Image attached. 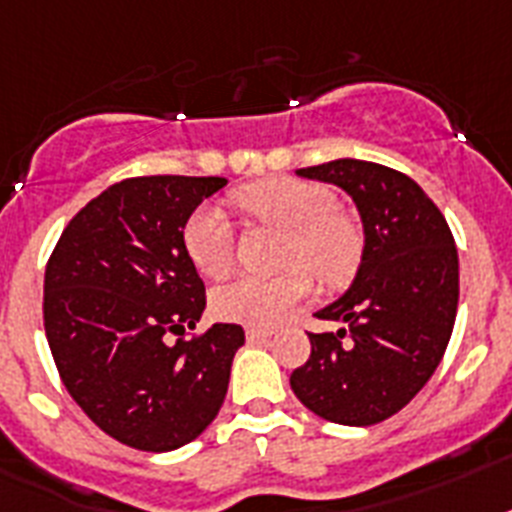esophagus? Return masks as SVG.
<instances>
[{
    "label": "esophagus",
    "instance_id": "34e87169",
    "mask_svg": "<svg viewBox=\"0 0 512 512\" xmlns=\"http://www.w3.org/2000/svg\"><path fill=\"white\" fill-rule=\"evenodd\" d=\"M270 339V331L265 328H247V342L249 344H263Z\"/></svg>",
    "mask_w": 512,
    "mask_h": 512
}]
</instances>
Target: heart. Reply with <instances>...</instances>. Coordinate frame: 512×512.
Returning <instances> with one entry per match:
<instances>
[{"label":"heart","mask_w":512,"mask_h":512,"mask_svg":"<svg viewBox=\"0 0 512 512\" xmlns=\"http://www.w3.org/2000/svg\"><path fill=\"white\" fill-rule=\"evenodd\" d=\"M239 210L265 226L286 231L281 260L289 268L270 278L242 276L218 286L210 297L215 318L244 326H276L310 294L315 278L344 284L363 257V234L355 220L336 210L334 194L321 184L268 178L234 194ZM184 252L205 278L226 276L234 263V231L220 210L202 207L186 220Z\"/></svg>","instance_id":"b5f03b06"}]
</instances>
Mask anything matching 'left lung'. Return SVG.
Instances as JSON below:
<instances>
[{"mask_svg": "<svg viewBox=\"0 0 512 512\" xmlns=\"http://www.w3.org/2000/svg\"><path fill=\"white\" fill-rule=\"evenodd\" d=\"M297 176L347 191L365 244L350 289L315 313L342 328L307 334L313 350L289 381L326 421L373 426L400 413L442 363L460 294L455 239L439 207L400 170L344 157Z\"/></svg>", "mask_w": 512, "mask_h": 512, "instance_id": "obj_1", "label": "left lung"}]
</instances>
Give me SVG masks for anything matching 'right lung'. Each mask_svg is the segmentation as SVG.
<instances>
[{"label":"right lung","instance_id":"1","mask_svg":"<svg viewBox=\"0 0 512 512\" xmlns=\"http://www.w3.org/2000/svg\"><path fill=\"white\" fill-rule=\"evenodd\" d=\"M226 184L126 178L70 220L49 257L44 328L62 384L99 429L134 450L184 447L226 400L244 328L213 323L184 342L205 310L184 226Z\"/></svg>","mask_w":512,"mask_h":512}]
</instances>
